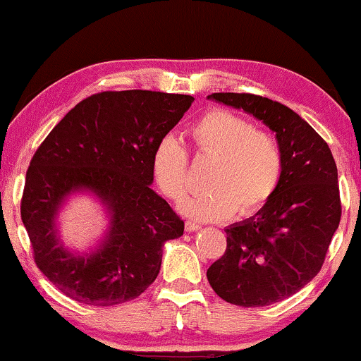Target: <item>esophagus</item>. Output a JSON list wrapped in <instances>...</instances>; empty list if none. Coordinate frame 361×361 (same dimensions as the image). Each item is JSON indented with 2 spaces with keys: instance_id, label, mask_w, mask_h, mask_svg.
<instances>
[{
  "instance_id": "esophagus-1",
  "label": "esophagus",
  "mask_w": 361,
  "mask_h": 361,
  "mask_svg": "<svg viewBox=\"0 0 361 361\" xmlns=\"http://www.w3.org/2000/svg\"><path fill=\"white\" fill-rule=\"evenodd\" d=\"M200 224L195 222V221H186L185 222V229L188 231V233H195V231H200Z\"/></svg>"
}]
</instances>
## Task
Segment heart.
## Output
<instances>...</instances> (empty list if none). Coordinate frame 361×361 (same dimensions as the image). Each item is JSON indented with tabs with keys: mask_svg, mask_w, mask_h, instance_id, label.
Instances as JSON below:
<instances>
[{
	"mask_svg": "<svg viewBox=\"0 0 361 361\" xmlns=\"http://www.w3.org/2000/svg\"><path fill=\"white\" fill-rule=\"evenodd\" d=\"M200 154L214 159L205 192L181 202L180 210L197 221H222L238 212L250 215L267 204L280 183L283 156L280 144L258 132L250 120L227 110H212L190 128ZM186 157L180 140L166 135L156 144L151 169L159 190L171 200L186 192Z\"/></svg>",
	"mask_w": 361,
	"mask_h": 361,
	"instance_id": "b5f03b06",
	"label": "heart"
}]
</instances>
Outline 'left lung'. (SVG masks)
<instances>
[{
    "label": "left lung",
    "mask_w": 361,
    "mask_h": 361,
    "mask_svg": "<svg viewBox=\"0 0 361 361\" xmlns=\"http://www.w3.org/2000/svg\"><path fill=\"white\" fill-rule=\"evenodd\" d=\"M209 100L244 110L276 134L283 156L275 193L252 217L227 226V247L207 270L221 299L263 307L304 288L321 270L341 219L338 168L324 139L288 106L247 93Z\"/></svg>",
    "instance_id": "obj_1"
}]
</instances>
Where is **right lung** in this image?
<instances>
[{
  "instance_id": "add662e5",
  "label": "right lung",
  "mask_w": 361,
  "mask_h": 361,
  "mask_svg": "<svg viewBox=\"0 0 361 361\" xmlns=\"http://www.w3.org/2000/svg\"><path fill=\"white\" fill-rule=\"evenodd\" d=\"M195 98L161 91H103L78 103L37 149L22 221L39 270L69 299L117 305L156 280L163 246L185 222L151 188L152 149ZM76 194L102 207L107 227L86 250L69 248L59 215Z\"/></svg>"
}]
</instances>
